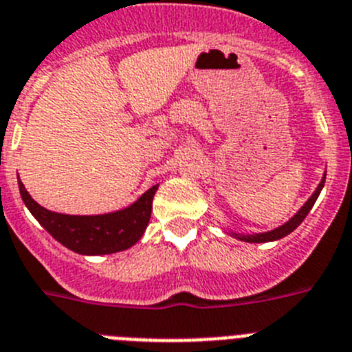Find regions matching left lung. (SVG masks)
<instances>
[{
	"instance_id": "8db88e82",
	"label": "left lung",
	"mask_w": 352,
	"mask_h": 352,
	"mask_svg": "<svg viewBox=\"0 0 352 352\" xmlns=\"http://www.w3.org/2000/svg\"><path fill=\"white\" fill-rule=\"evenodd\" d=\"M324 182H326V174L322 176V182L319 183V187L315 188V192L311 194L310 199L305 203V206H302V208L299 210V212H297L296 215L290 219V221L285 222L283 226L276 228V230H272V231H267V233H254V235H240V233H231V235L236 236L239 240H244V242H253V244H260V242H272V240L283 239V236H287L288 233H292V231L296 230V228L299 226L302 221H305V217L308 215V212L311 210V206L315 205L317 197H319L320 190H322Z\"/></svg>"
}]
</instances>
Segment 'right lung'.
Masks as SVG:
<instances>
[{
    "label": "right lung",
    "mask_w": 352,
    "mask_h": 352,
    "mask_svg": "<svg viewBox=\"0 0 352 352\" xmlns=\"http://www.w3.org/2000/svg\"><path fill=\"white\" fill-rule=\"evenodd\" d=\"M158 185L144 192L128 208L103 215H65L50 212L33 201L19 179L21 197L41 226L60 244L78 254H112L140 240L151 219L153 197Z\"/></svg>",
    "instance_id": "add662e5"
}]
</instances>
